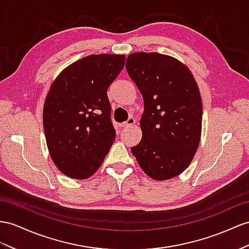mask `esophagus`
<instances>
[{
    "label": "esophagus",
    "instance_id": "1",
    "mask_svg": "<svg viewBox=\"0 0 249 249\" xmlns=\"http://www.w3.org/2000/svg\"><path fill=\"white\" fill-rule=\"evenodd\" d=\"M135 123H136V120L131 117V118H129L128 120H127L126 122H124L122 125H121V127H128V126L133 125Z\"/></svg>",
    "mask_w": 249,
    "mask_h": 249
}]
</instances>
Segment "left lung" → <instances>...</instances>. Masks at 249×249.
Masks as SVG:
<instances>
[{"label":"left lung","instance_id":"left-lung-1","mask_svg":"<svg viewBox=\"0 0 249 249\" xmlns=\"http://www.w3.org/2000/svg\"><path fill=\"white\" fill-rule=\"evenodd\" d=\"M126 70L144 100L142 139L132 155L151 179H173L189 166L199 147V87L185 64L159 53H130Z\"/></svg>","mask_w":249,"mask_h":249}]
</instances>
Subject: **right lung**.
Returning a JSON list of instances; mask_svg holds the SVG:
<instances>
[{"label": "right lung", "mask_w": 249, "mask_h": 249, "mask_svg": "<svg viewBox=\"0 0 249 249\" xmlns=\"http://www.w3.org/2000/svg\"><path fill=\"white\" fill-rule=\"evenodd\" d=\"M124 54H90L56 76L43 108L50 158L62 174L91 177L116 139L107 89L124 68Z\"/></svg>", "instance_id": "add662e5"}]
</instances>
